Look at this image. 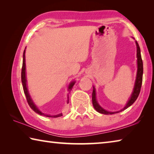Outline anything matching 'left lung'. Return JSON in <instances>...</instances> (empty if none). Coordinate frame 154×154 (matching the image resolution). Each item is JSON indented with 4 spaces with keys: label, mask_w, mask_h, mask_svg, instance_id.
Masks as SVG:
<instances>
[{
    "label": "left lung",
    "mask_w": 154,
    "mask_h": 154,
    "mask_svg": "<svg viewBox=\"0 0 154 154\" xmlns=\"http://www.w3.org/2000/svg\"><path fill=\"white\" fill-rule=\"evenodd\" d=\"M135 43L137 45V76L136 79H135L134 85L132 92L130 95V97L128 100L127 103L125 105L124 107L121 109L120 111H109L105 110V109H103L102 106L99 105L97 100H96V89L94 86H93V92H92V104L94 106V108L96 109V111H98V113L105 114V115H112L114 113H119L122 111L126 109L128 107H129L130 106H131L133 104L135 100H137V98L139 96V94L140 91V88H141L142 85V81H143V61L141 58V55H140V49L139 48V44H138L137 41H135Z\"/></svg>",
    "instance_id": "1"
}]
</instances>
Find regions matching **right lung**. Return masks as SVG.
I'll use <instances>...</instances> for the list:
<instances>
[{"label":"right lung","instance_id":"obj_1","mask_svg":"<svg viewBox=\"0 0 154 154\" xmlns=\"http://www.w3.org/2000/svg\"><path fill=\"white\" fill-rule=\"evenodd\" d=\"M25 53H26V48L24 51V54H23V62H22V86H23V89H24V92L26 95V97L27 99V102L29 105L30 107L32 109V110L36 112V113L41 115V116H45V117H48V118H58V117H61L62 116V113H59L57 115H54V116H51V115L49 114H46L43 113L38 108V106H36L35 103L33 102L32 98L29 94V92H28V86H27V79H26V57H25ZM75 81H72L70 84L68 86V91L69 92H71V90L72 89V87L75 85ZM69 94L67 96V100L66 103H69Z\"/></svg>","mask_w":154,"mask_h":154}]
</instances>
